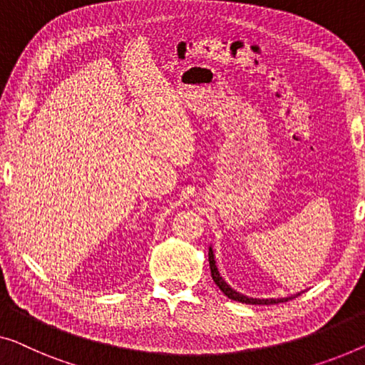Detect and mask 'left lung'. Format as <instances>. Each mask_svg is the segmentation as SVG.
Listing matches in <instances>:
<instances>
[{
    "instance_id": "obj_1",
    "label": "left lung",
    "mask_w": 365,
    "mask_h": 365,
    "mask_svg": "<svg viewBox=\"0 0 365 365\" xmlns=\"http://www.w3.org/2000/svg\"><path fill=\"white\" fill-rule=\"evenodd\" d=\"M208 260H210L211 277H213L215 284L220 287V290L225 293L227 298H231V300H235V302H241V303H246V304H274V303H280V302H288V300H292V298L300 295V293H297V295H292V297H287V298H252V297H246V295H242V293L236 292L235 288H231L230 285H227L225 279H222V277L220 275V270H217V267H216L213 249H211V247L208 251Z\"/></svg>"
}]
</instances>
